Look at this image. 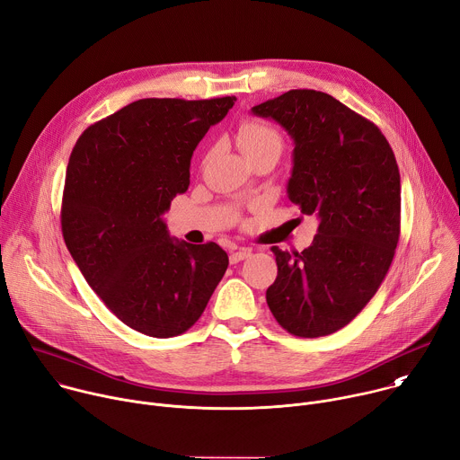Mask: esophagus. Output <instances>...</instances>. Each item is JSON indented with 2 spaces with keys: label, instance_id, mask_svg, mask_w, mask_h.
Wrapping results in <instances>:
<instances>
[{
  "label": "esophagus",
  "instance_id": "1",
  "mask_svg": "<svg viewBox=\"0 0 460 460\" xmlns=\"http://www.w3.org/2000/svg\"><path fill=\"white\" fill-rule=\"evenodd\" d=\"M251 254H252V249H249V247H242V249H236V251H233L229 258H231L233 264H236V261H242V260L249 258Z\"/></svg>",
  "mask_w": 460,
  "mask_h": 460
}]
</instances>
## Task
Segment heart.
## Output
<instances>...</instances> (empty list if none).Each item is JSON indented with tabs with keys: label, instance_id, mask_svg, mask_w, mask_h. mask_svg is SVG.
Segmentation results:
<instances>
[{
	"label": "heart",
	"instance_id": "heart-1",
	"mask_svg": "<svg viewBox=\"0 0 460 460\" xmlns=\"http://www.w3.org/2000/svg\"><path fill=\"white\" fill-rule=\"evenodd\" d=\"M238 144L243 155H249L258 149L277 147L280 149V137L273 127L256 119H249L242 123L238 130Z\"/></svg>",
	"mask_w": 460,
	"mask_h": 460
}]
</instances>
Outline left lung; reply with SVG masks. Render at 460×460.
I'll return each mask as SVG.
<instances>
[{
  "label": "left lung",
  "instance_id": "obj_1",
  "mask_svg": "<svg viewBox=\"0 0 460 460\" xmlns=\"http://www.w3.org/2000/svg\"><path fill=\"white\" fill-rule=\"evenodd\" d=\"M293 140L288 199L318 220L302 252L271 247L279 275L266 300L304 339L349 323L382 284L401 234V174L371 121L333 96L296 89L251 109Z\"/></svg>",
  "mask_w": 460,
  "mask_h": 460
}]
</instances>
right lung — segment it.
<instances>
[{
	"label": "right lung",
	"instance_id": "obj_1",
	"mask_svg": "<svg viewBox=\"0 0 460 460\" xmlns=\"http://www.w3.org/2000/svg\"><path fill=\"white\" fill-rule=\"evenodd\" d=\"M234 102L138 100L85 128L71 153L65 245L103 304L144 335L187 332L229 266L215 242L172 238L164 215L189 187L196 146Z\"/></svg>",
	"mask_w": 460,
	"mask_h": 460
}]
</instances>
